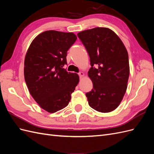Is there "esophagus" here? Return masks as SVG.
Returning <instances> with one entry per match:
<instances>
[{"label": "esophagus", "mask_w": 154, "mask_h": 154, "mask_svg": "<svg viewBox=\"0 0 154 154\" xmlns=\"http://www.w3.org/2000/svg\"><path fill=\"white\" fill-rule=\"evenodd\" d=\"M78 74H79V76H80V78H82V77L84 76V73H83V72H79V73H78Z\"/></svg>", "instance_id": "obj_1"}]
</instances>
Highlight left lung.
<instances>
[{
  "label": "left lung",
  "instance_id": "left-lung-1",
  "mask_svg": "<svg viewBox=\"0 0 154 154\" xmlns=\"http://www.w3.org/2000/svg\"><path fill=\"white\" fill-rule=\"evenodd\" d=\"M78 36L91 65L88 76L93 88L86 93L88 105L100 112H110L119 105L127 91L130 74L127 49L119 37L106 27L83 31Z\"/></svg>",
  "mask_w": 154,
  "mask_h": 154
}]
</instances>
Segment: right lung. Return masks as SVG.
<instances>
[{"label": "right lung", "instance_id": "obj_1", "mask_svg": "<svg viewBox=\"0 0 154 154\" xmlns=\"http://www.w3.org/2000/svg\"><path fill=\"white\" fill-rule=\"evenodd\" d=\"M73 32H42L32 41L25 57L24 78L31 95L42 109L54 113L67 106L79 83L67 72V53L75 42Z\"/></svg>", "mask_w": 154, "mask_h": 154}]
</instances>
